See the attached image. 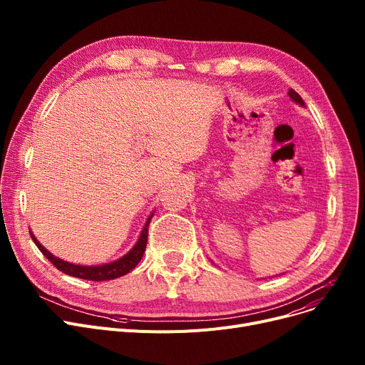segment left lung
Listing matches in <instances>:
<instances>
[{"label":"left lung","instance_id":"1","mask_svg":"<svg viewBox=\"0 0 365 365\" xmlns=\"http://www.w3.org/2000/svg\"><path fill=\"white\" fill-rule=\"evenodd\" d=\"M289 96H290V99L293 101V102H296V103H299L300 106H304V102H303V99L300 98V96L293 90V88H290L289 90Z\"/></svg>","mask_w":365,"mask_h":365}]
</instances>
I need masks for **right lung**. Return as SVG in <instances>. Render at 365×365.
<instances>
[{
	"label": "right lung",
	"mask_w": 365,
	"mask_h": 365,
	"mask_svg": "<svg viewBox=\"0 0 365 365\" xmlns=\"http://www.w3.org/2000/svg\"><path fill=\"white\" fill-rule=\"evenodd\" d=\"M152 216H153V213L148 217L138 242L134 244V247L127 255H124L123 257H120L118 260H115V262H110V263H106V264H98V266L73 264V263H69V262H65L59 257H56L47 250V248H44L40 244V241L35 238V235L31 231L29 232H31V238L35 242V245L40 248V252L54 264V267H57V269L62 271L63 274L75 277V278L87 279V281H108V279H115V278H120V277L128 274L142 260L145 248H146V242H148V227H149Z\"/></svg>",
	"instance_id": "obj_1"
}]
</instances>
